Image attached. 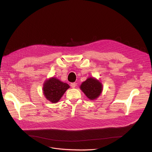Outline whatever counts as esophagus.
I'll return each instance as SVG.
<instances>
[{
    "label": "esophagus",
    "mask_w": 152,
    "mask_h": 152,
    "mask_svg": "<svg viewBox=\"0 0 152 152\" xmlns=\"http://www.w3.org/2000/svg\"><path fill=\"white\" fill-rule=\"evenodd\" d=\"M76 85H77V83L76 82H73V83H70V86H72V88H75V86H76Z\"/></svg>",
    "instance_id": "esophagus-1"
}]
</instances>
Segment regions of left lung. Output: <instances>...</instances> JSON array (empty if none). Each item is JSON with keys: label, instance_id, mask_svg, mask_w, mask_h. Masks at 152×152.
Wrapping results in <instances>:
<instances>
[{"label": "left lung", "instance_id": "obj_1", "mask_svg": "<svg viewBox=\"0 0 152 152\" xmlns=\"http://www.w3.org/2000/svg\"><path fill=\"white\" fill-rule=\"evenodd\" d=\"M80 89L91 100L97 99L103 91L102 83L96 78L88 77L80 86Z\"/></svg>", "mask_w": 152, "mask_h": 152}]
</instances>
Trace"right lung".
<instances>
[{"label": "right lung", "instance_id": "add662e5", "mask_svg": "<svg viewBox=\"0 0 152 152\" xmlns=\"http://www.w3.org/2000/svg\"><path fill=\"white\" fill-rule=\"evenodd\" d=\"M70 86L67 83H64L58 79L52 77L43 83L42 92L46 99L53 103H57L61 99L69 88Z\"/></svg>", "mask_w": 152, "mask_h": 152}]
</instances>
